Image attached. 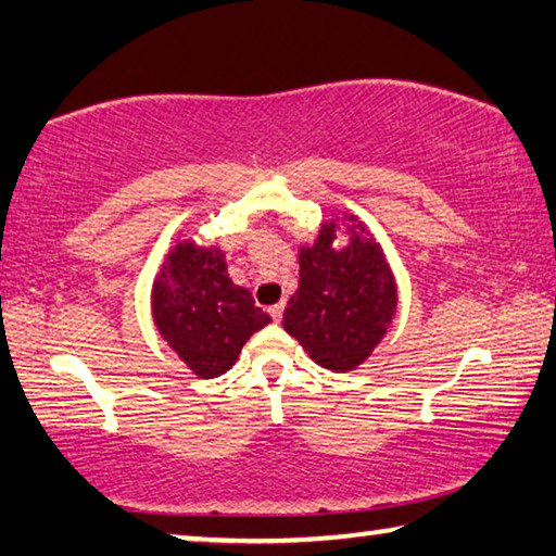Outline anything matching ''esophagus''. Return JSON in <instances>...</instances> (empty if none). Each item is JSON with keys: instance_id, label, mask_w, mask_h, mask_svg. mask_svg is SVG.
Listing matches in <instances>:
<instances>
[{"instance_id": "obj_1", "label": "esophagus", "mask_w": 556, "mask_h": 556, "mask_svg": "<svg viewBox=\"0 0 556 556\" xmlns=\"http://www.w3.org/2000/svg\"><path fill=\"white\" fill-rule=\"evenodd\" d=\"M281 314H285V304H275V306H269V316H271V321H281Z\"/></svg>"}]
</instances>
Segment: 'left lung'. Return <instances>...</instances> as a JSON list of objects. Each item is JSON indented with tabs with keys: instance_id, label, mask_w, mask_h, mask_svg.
<instances>
[{
	"instance_id": "8db88e82",
	"label": "left lung",
	"mask_w": 556,
	"mask_h": 556,
	"mask_svg": "<svg viewBox=\"0 0 556 556\" xmlns=\"http://www.w3.org/2000/svg\"><path fill=\"white\" fill-rule=\"evenodd\" d=\"M336 223H324L314 248L299 255V289L285 308V331L321 368L353 370L388 333L397 289L380 244L361 223L345 248H333Z\"/></svg>"
}]
</instances>
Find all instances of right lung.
<instances>
[{"mask_svg":"<svg viewBox=\"0 0 556 556\" xmlns=\"http://www.w3.org/2000/svg\"><path fill=\"white\" fill-rule=\"evenodd\" d=\"M152 308L164 341L205 380L230 370L248 338L271 321L248 289L232 285L220 250L188 240L168 252Z\"/></svg>","mask_w":556,"mask_h":556,"instance_id":"add662e5","label":"right lung"}]
</instances>
